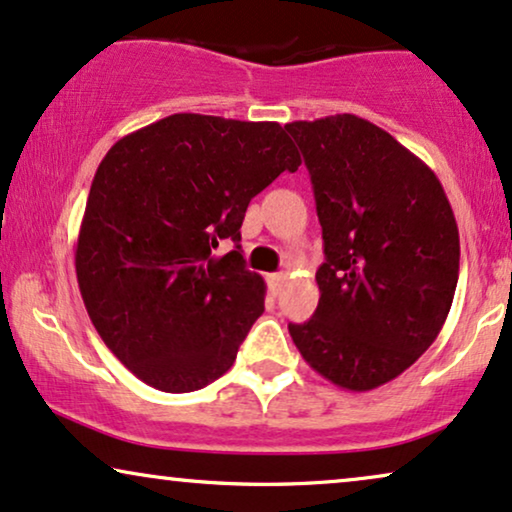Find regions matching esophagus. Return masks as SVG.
Instances as JSON below:
<instances>
[{
	"mask_svg": "<svg viewBox=\"0 0 512 512\" xmlns=\"http://www.w3.org/2000/svg\"><path fill=\"white\" fill-rule=\"evenodd\" d=\"M283 281H286V274H269V276H267V283H269L271 293L278 295V290H281Z\"/></svg>",
	"mask_w": 512,
	"mask_h": 512,
	"instance_id": "esophagus-1",
	"label": "esophagus"
}]
</instances>
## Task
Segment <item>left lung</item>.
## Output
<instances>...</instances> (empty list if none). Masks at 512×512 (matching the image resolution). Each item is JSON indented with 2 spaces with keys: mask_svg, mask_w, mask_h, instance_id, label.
I'll return each instance as SVG.
<instances>
[{
  "mask_svg": "<svg viewBox=\"0 0 512 512\" xmlns=\"http://www.w3.org/2000/svg\"><path fill=\"white\" fill-rule=\"evenodd\" d=\"M304 155L323 231L314 316L288 323L295 347L342 390L397 378L442 331L461 243L437 174L357 115L286 125Z\"/></svg>",
  "mask_w": 512,
  "mask_h": 512,
  "instance_id": "obj_1",
  "label": "left lung"
}]
</instances>
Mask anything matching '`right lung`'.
<instances>
[{
  "label": "right lung",
  "instance_id": "obj_1",
  "mask_svg": "<svg viewBox=\"0 0 512 512\" xmlns=\"http://www.w3.org/2000/svg\"><path fill=\"white\" fill-rule=\"evenodd\" d=\"M300 153L278 122L177 113L115 141L89 189L75 271L106 347L146 385L193 392L234 366L264 312L248 203ZM222 240L237 243L215 256Z\"/></svg>",
  "mask_w": 512,
  "mask_h": 512
}]
</instances>
